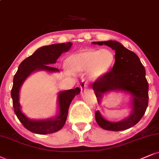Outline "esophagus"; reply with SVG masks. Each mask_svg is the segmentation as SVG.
<instances>
[{"label": "esophagus", "mask_w": 159, "mask_h": 159, "mask_svg": "<svg viewBox=\"0 0 159 159\" xmlns=\"http://www.w3.org/2000/svg\"><path fill=\"white\" fill-rule=\"evenodd\" d=\"M87 84L85 81H82L81 83H80V89H81L82 91H84V90H85L86 88H87Z\"/></svg>", "instance_id": "34e87169"}]
</instances>
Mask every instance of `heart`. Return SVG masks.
Wrapping results in <instances>:
<instances>
[{
	"label": "heart",
	"mask_w": 159,
	"mask_h": 159,
	"mask_svg": "<svg viewBox=\"0 0 159 159\" xmlns=\"http://www.w3.org/2000/svg\"><path fill=\"white\" fill-rule=\"evenodd\" d=\"M115 60L114 52L108 48H87L68 56L65 66L70 74L82 73L86 70L87 79L95 82L108 73L115 63Z\"/></svg>",
	"instance_id": "b5f03b06"
}]
</instances>
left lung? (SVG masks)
I'll return each mask as SVG.
<instances>
[{"instance_id": "8db88e82", "label": "left lung", "mask_w": 159, "mask_h": 159, "mask_svg": "<svg viewBox=\"0 0 159 159\" xmlns=\"http://www.w3.org/2000/svg\"><path fill=\"white\" fill-rule=\"evenodd\" d=\"M93 44L105 45L115 51V63L111 71L93 85L98 103L103 95L110 91H121L130 95V114L119 121L105 119L97 111L95 119L102 128L107 130H124L137 124L142 118L148 105V83L145 77V68L139 57L115 40L93 42Z\"/></svg>"}]
</instances>
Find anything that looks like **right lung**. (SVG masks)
<instances>
[{"instance_id":"1","label":"right lung","mask_w":159,"mask_h":159,"mask_svg":"<svg viewBox=\"0 0 159 159\" xmlns=\"http://www.w3.org/2000/svg\"><path fill=\"white\" fill-rule=\"evenodd\" d=\"M72 46L70 42L66 43L52 44L39 48L32 55L25 59L20 64L13 79L11 91L13 107L17 119L27 130L37 134H48L57 132L64 126L68 113L70 104L76 95L80 93V88L66 90L58 93V113L54 117L46 119H31L21 111L20 104V90L25 80L34 72L46 70L48 73L59 72L57 68L51 65L56 63L57 59L64 52H67Z\"/></svg>"}]
</instances>
